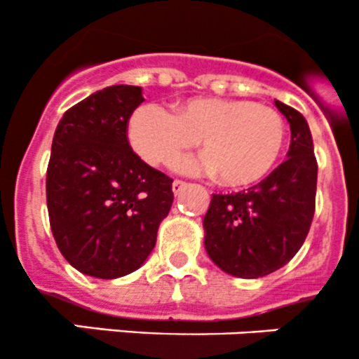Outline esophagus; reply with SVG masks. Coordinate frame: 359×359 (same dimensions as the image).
<instances>
[{
    "instance_id": "obj_1",
    "label": "esophagus",
    "mask_w": 359,
    "mask_h": 359,
    "mask_svg": "<svg viewBox=\"0 0 359 359\" xmlns=\"http://www.w3.org/2000/svg\"><path fill=\"white\" fill-rule=\"evenodd\" d=\"M187 187V182H184V180H173V184H172V189H173V194H180L182 193L184 189H186Z\"/></svg>"
}]
</instances>
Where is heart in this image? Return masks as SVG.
<instances>
[{
	"label": "heart",
	"instance_id": "b5f03b06",
	"mask_svg": "<svg viewBox=\"0 0 359 359\" xmlns=\"http://www.w3.org/2000/svg\"><path fill=\"white\" fill-rule=\"evenodd\" d=\"M201 139L205 156L182 159V172H217L229 187L262 180L285 146L283 116L274 107L245 99L193 97L175 114L156 104L140 106L128 119V140L149 165H166Z\"/></svg>",
	"mask_w": 359,
	"mask_h": 359
}]
</instances>
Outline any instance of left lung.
<instances>
[{
    "label": "left lung",
    "mask_w": 359,
    "mask_h": 359,
    "mask_svg": "<svg viewBox=\"0 0 359 359\" xmlns=\"http://www.w3.org/2000/svg\"><path fill=\"white\" fill-rule=\"evenodd\" d=\"M290 123L287 159L247 191L212 194L203 219L205 248L227 274L262 278L290 262L309 233L316 208L318 161L309 125L299 111L274 100Z\"/></svg>",
    "instance_id": "obj_1"
}]
</instances>
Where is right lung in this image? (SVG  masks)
<instances>
[{"instance_id": "obj_1", "label": "right lung", "mask_w": 359, "mask_h": 359, "mask_svg": "<svg viewBox=\"0 0 359 359\" xmlns=\"http://www.w3.org/2000/svg\"><path fill=\"white\" fill-rule=\"evenodd\" d=\"M142 88L114 85L64 112L46 170L50 227L83 274L114 280L139 269L173 203L168 175L133 153L128 119Z\"/></svg>"}]
</instances>
